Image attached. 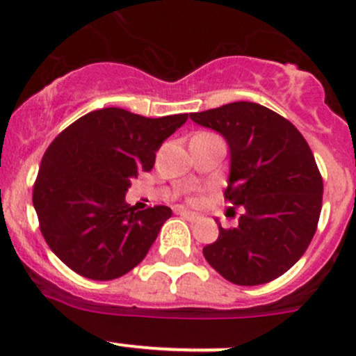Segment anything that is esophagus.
I'll return each mask as SVG.
<instances>
[{
  "label": "esophagus",
  "instance_id": "obj_1",
  "mask_svg": "<svg viewBox=\"0 0 356 356\" xmlns=\"http://www.w3.org/2000/svg\"><path fill=\"white\" fill-rule=\"evenodd\" d=\"M177 213L182 215V217H184L186 220H189V222H198L200 220V215L198 213H193V211L182 210V208H179Z\"/></svg>",
  "mask_w": 356,
  "mask_h": 356
}]
</instances>
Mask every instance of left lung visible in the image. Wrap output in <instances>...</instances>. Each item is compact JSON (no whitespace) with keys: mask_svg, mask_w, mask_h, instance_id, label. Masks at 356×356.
Here are the masks:
<instances>
[{"mask_svg":"<svg viewBox=\"0 0 356 356\" xmlns=\"http://www.w3.org/2000/svg\"><path fill=\"white\" fill-rule=\"evenodd\" d=\"M220 132L231 149L225 200L245 208L239 225L218 224L203 248L208 264L229 282L258 286L288 272L317 231L324 182L301 132L267 106L236 102L191 113Z\"/></svg>","mask_w":356,"mask_h":356,"instance_id":"obj_1","label":"left lung"}]
</instances>
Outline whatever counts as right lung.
<instances>
[{"mask_svg":"<svg viewBox=\"0 0 356 356\" xmlns=\"http://www.w3.org/2000/svg\"><path fill=\"white\" fill-rule=\"evenodd\" d=\"M186 120L188 113L148 118L111 106L75 120L48 146L32 203L41 234L68 268L111 281L141 264L172 210H136L125 193Z\"/></svg>","mask_w":356,"mask_h":356,"instance_id":"add662e5","label":"right lung"}]
</instances>
